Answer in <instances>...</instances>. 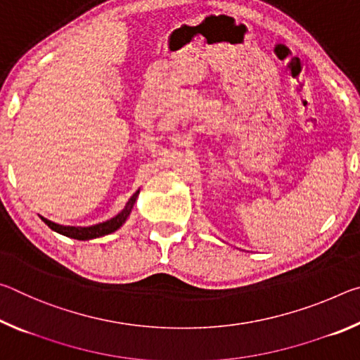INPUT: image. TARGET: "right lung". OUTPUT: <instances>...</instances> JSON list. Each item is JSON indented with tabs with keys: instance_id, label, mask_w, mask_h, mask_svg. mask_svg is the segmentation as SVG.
Listing matches in <instances>:
<instances>
[{
	"instance_id": "right-lung-1",
	"label": "right lung",
	"mask_w": 360,
	"mask_h": 360,
	"mask_svg": "<svg viewBox=\"0 0 360 360\" xmlns=\"http://www.w3.org/2000/svg\"><path fill=\"white\" fill-rule=\"evenodd\" d=\"M138 193H133V197L129 200V203L124 210H122L117 216H114L112 219H109L106 222L92 225V227H66V225H58L56 222H51L46 219V224L51 227L53 231H57L60 235L68 236V238H75V240H81V241H87V240H94V238H100V236H105L112 233V231L119 230L122 225L125 224L127 217L130 216V212L133 210V205H135Z\"/></svg>"
}]
</instances>
